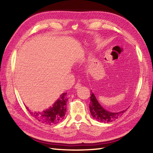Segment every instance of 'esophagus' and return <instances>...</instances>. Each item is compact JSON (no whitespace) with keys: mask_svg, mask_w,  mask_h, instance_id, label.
<instances>
[{"mask_svg":"<svg viewBox=\"0 0 153 153\" xmlns=\"http://www.w3.org/2000/svg\"><path fill=\"white\" fill-rule=\"evenodd\" d=\"M81 85H81L80 83H76V85H75L74 87H75V88H76V89H78V88H79V87H81Z\"/></svg>","mask_w":153,"mask_h":153,"instance_id":"obj_1","label":"esophagus"}]
</instances>
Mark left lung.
I'll return each mask as SVG.
<instances>
[{
  "label": "left lung",
  "instance_id": "obj_1",
  "mask_svg": "<svg viewBox=\"0 0 153 153\" xmlns=\"http://www.w3.org/2000/svg\"><path fill=\"white\" fill-rule=\"evenodd\" d=\"M90 99L91 101L89 103V109L91 114L94 119H95L97 121L99 122L108 123L114 121L116 119H118V117L122 116L123 114L128 109L126 108V110L116 112H112L106 110L100 105V104L97 100L95 95H94L92 91H91Z\"/></svg>",
  "mask_w": 153,
  "mask_h": 153
}]
</instances>
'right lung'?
Masks as SVG:
<instances>
[{"mask_svg": "<svg viewBox=\"0 0 153 153\" xmlns=\"http://www.w3.org/2000/svg\"><path fill=\"white\" fill-rule=\"evenodd\" d=\"M68 99L67 98V93L61 94L59 99H58L53 106L48 108L44 110L43 111L31 112V115L37 120L39 122L47 125H54L62 121L66 112V102Z\"/></svg>", "mask_w": 153, "mask_h": 153, "instance_id": "1", "label": "right lung"}]
</instances>
